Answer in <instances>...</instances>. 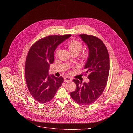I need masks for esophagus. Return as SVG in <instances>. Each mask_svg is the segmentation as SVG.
<instances>
[{
  "mask_svg": "<svg viewBox=\"0 0 133 133\" xmlns=\"http://www.w3.org/2000/svg\"><path fill=\"white\" fill-rule=\"evenodd\" d=\"M72 79H71V78H70V77H65L64 78V82H70V81H71Z\"/></svg>",
  "mask_w": 133,
  "mask_h": 133,
  "instance_id": "1",
  "label": "esophagus"
}]
</instances>
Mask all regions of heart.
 Returning a JSON list of instances; mask_svg holds the SVG:
<instances>
[{
    "mask_svg": "<svg viewBox=\"0 0 133 133\" xmlns=\"http://www.w3.org/2000/svg\"><path fill=\"white\" fill-rule=\"evenodd\" d=\"M67 46L68 48V49L69 51L71 52L72 55L73 54H78L81 50L82 49V43L76 40L72 39L69 41L67 43ZM57 52V50H55V54ZM88 52L86 51H84L82 52V54L80 55V58L82 60L84 61L86 60L88 57Z\"/></svg>",
    "mask_w": 133,
    "mask_h": 133,
    "instance_id": "obj_1",
    "label": "heart"
}]
</instances>
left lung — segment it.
<instances>
[{
	"instance_id": "1",
	"label": "left lung",
	"mask_w": 133,
	"mask_h": 133,
	"mask_svg": "<svg viewBox=\"0 0 133 133\" xmlns=\"http://www.w3.org/2000/svg\"><path fill=\"white\" fill-rule=\"evenodd\" d=\"M79 36L89 49V55L84 67L88 73V83L73 79L76 89L70 92L71 97L79 104L88 105L98 99L106 86L109 72V58L107 49L98 38L81 34Z\"/></svg>"
}]
</instances>
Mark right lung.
<instances>
[{"mask_svg": "<svg viewBox=\"0 0 133 133\" xmlns=\"http://www.w3.org/2000/svg\"><path fill=\"white\" fill-rule=\"evenodd\" d=\"M71 35L48 36L37 41L28 51L25 63V78L28 90L35 100L46 103L51 100L64 82L63 78L49 75L54 51Z\"/></svg>", "mask_w": 133, "mask_h": 133, "instance_id": "right-lung-1", "label": "right lung"}]
</instances>
